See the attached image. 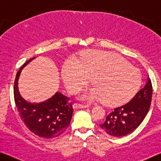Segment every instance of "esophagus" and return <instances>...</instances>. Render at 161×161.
Segmentation results:
<instances>
[{"mask_svg": "<svg viewBox=\"0 0 161 161\" xmlns=\"http://www.w3.org/2000/svg\"><path fill=\"white\" fill-rule=\"evenodd\" d=\"M88 104H80V103H75L73 104V108L75 109H80V108H89Z\"/></svg>", "mask_w": 161, "mask_h": 161, "instance_id": "esophagus-1", "label": "esophagus"}]
</instances>
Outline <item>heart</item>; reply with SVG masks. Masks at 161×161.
I'll return each instance as SVG.
<instances>
[{"mask_svg":"<svg viewBox=\"0 0 161 161\" xmlns=\"http://www.w3.org/2000/svg\"><path fill=\"white\" fill-rule=\"evenodd\" d=\"M62 76L71 92L81 90L90 82L93 87L81 97L99 100L109 106H117L129 101L137 92L141 76L137 68L117 53L89 50L80 55V60L68 58L62 67Z\"/></svg>","mask_w":161,"mask_h":161,"instance_id":"b5f03b06","label":"heart"}]
</instances>
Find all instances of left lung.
<instances>
[{
	"mask_svg": "<svg viewBox=\"0 0 161 161\" xmlns=\"http://www.w3.org/2000/svg\"><path fill=\"white\" fill-rule=\"evenodd\" d=\"M153 86L148 79L146 85L130 101L114 108L101 123V128L111 136L119 137L133 132L143 121L151 103Z\"/></svg>",
	"mask_w": 161,
	"mask_h": 161,
	"instance_id": "left-lung-1",
	"label": "left lung"
}]
</instances>
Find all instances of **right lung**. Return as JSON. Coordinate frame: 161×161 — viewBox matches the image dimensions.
<instances>
[{
  "instance_id": "add662e5",
  "label": "right lung",
  "mask_w": 161,
  "mask_h": 161,
  "mask_svg": "<svg viewBox=\"0 0 161 161\" xmlns=\"http://www.w3.org/2000/svg\"><path fill=\"white\" fill-rule=\"evenodd\" d=\"M27 61L16 74L14 81V101L17 110L28 129L42 138H54L62 135L69 125L73 113L69 98L57 92L52 98L41 103H31L22 97L18 90V80Z\"/></svg>"
}]
</instances>
